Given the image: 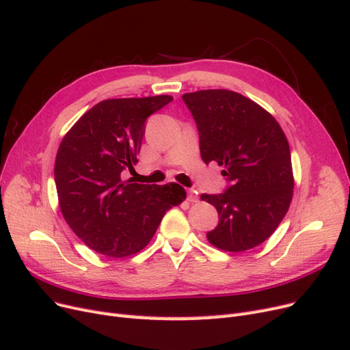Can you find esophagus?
<instances>
[{"instance_id":"1","label":"esophagus","mask_w":350,"mask_h":350,"mask_svg":"<svg viewBox=\"0 0 350 350\" xmlns=\"http://www.w3.org/2000/svg\"><path fill=\"white\" fill-rule=\"evenodd\" d=\"M187 200L189 201V203H197V201H198V196H197L196 189H188V197H187Z\"/></svg>"}]
</instances>
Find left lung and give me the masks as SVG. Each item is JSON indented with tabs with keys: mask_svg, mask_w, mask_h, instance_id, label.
Here are the masks:
<instances>
[{
	"mask_svg": "<svg viewBox=\"0 0 350 350\" xmlns=\"http://www.w3.org/2000/svg\"><path fill=\"white\" fill-rule=\"evenodd\" d=\"M200 134L204 163L224 166L230 187L220 194H201L213 204L219 225L211 245L242 252L260 245L280 225L293 196L288 139L274 116L258 103L226 89L183 94Z\"/></svg>",
	"mask_w": 350,
	"mask_h": 350,
	"instance_id": "8db88e82",
	"label": "left lung"
}]
</instances>
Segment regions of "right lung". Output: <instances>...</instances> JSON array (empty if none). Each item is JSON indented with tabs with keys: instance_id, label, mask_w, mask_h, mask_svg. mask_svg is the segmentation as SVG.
I'll list each match as a JSON object with an SVG mask.
<instances>
[{
	"instance_id": "1",
	"label": "right lung",
	"mask_w": 350,
	"mask_h": 350,
	"mask_svg": "<svg viewBox=\"0 0 350 350\" xmlns=\"http://www.w3.org/2000/svg\"><path fill=\"white\" fill-rule=\"evenodd\" d=\"M171 100L169 94L105 99L80 116L58 147L54 175L61 213L102 256L140 252L166 211L187 198L176 183L147 185L121 178L139 162L147 116Z\"/></svg>"
}]
</instances>
